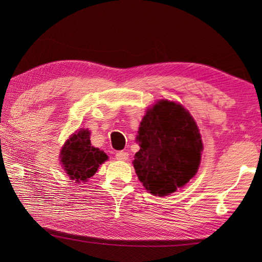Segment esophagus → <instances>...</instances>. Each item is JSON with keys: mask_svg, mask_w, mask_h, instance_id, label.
<instances>
[{"mask_svg": "<svg viewBox=\"0 0 262 262\" xmlns=\"http://www.w3.org/2000/svg\"><path fill=\"white\" fill-rule=\"evenodd\" d=\"M128 156H129V155H128V152H126V151H119L115 154V158H117L118 161H122V162L127 161Z\"/></svg>", "mask_w": 262, "mask_h": 262, "instance_id": "obj_1", "label": "esophagus"}]
</instances>
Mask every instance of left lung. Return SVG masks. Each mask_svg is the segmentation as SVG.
Segmentation results:
<instances>
[{
	"label": "left lung",
	"mask_w": 262,
	"mask_h": 262,
	"mask_svg": "<svg viewBox=\"0 0 262 262\" xmlns=\"http://www.w3.org/2000/svg\"><path fill=\"white\" fill-rule=\"evenodd\" d=\"M140 150L134 168L145 189L165 196L183 187L198 172L203 149L192 115L174 101L159 100L142 119Z\"/></svg>",
	"instance_id": "8db88e82"
}]
</instances>
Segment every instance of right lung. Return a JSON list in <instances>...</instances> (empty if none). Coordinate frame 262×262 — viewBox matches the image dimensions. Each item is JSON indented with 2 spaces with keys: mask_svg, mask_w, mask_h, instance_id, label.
<instances>
[{
  "mask_svg": "<svg viewBox=\"0 0 262 262\" xmlns=\"http://www.w3.org/2000/svg\"><path fill=\"white\" fill-rule=\"evenodd\" d=\"M61 164L69 178L76 183H85L94 176L107 155L91 145L90 132L79 129L69 137L60 152Z\"/></svg>",
  "mask_w": 262,
  "mask_h": 262,
  "instance_id": "1",
  "label": "right lung"
}]
</instances>
